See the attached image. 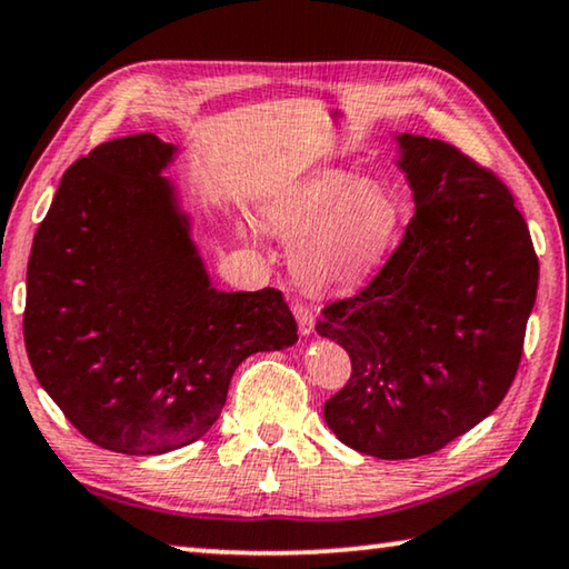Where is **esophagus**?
Masks as SVG:
<instances>
[{
    "instance_id": "esophagus-1",
    "label": "esophagus",
    "mask_w": 569,
    "mask_h": 569,
    "mask_svg": "<svg viewBox=\"0 0 569 569\" xmlns=\"http://www.w3.org/2000/svg\"><path fill=\"white\" fill-rule=\"evenodd\" d=\"M292 312H295V318H297V326H300V333L302 336H310L312 330H315V312H312V308L308 302H292Z\"/></svg>"
}]
</instances>
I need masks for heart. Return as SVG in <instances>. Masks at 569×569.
<instances>
[{
    "instance_id": "1",
    "label": "heart",
    "mask_w": 569,
    "mask_h": 569,
    "mask_svg": "<svg viewBox=\"0 0 569 569\" xmlns=\"http://www.w3.org/2000/svg\"><path fill=\"white\" fill-rule=\"evenodd\" d=\"M272 223L287 236H300L292 269L305 284L348 287L387 261L405 229V206L383 182L330 170L279 200Z\"/></svg>"
}]
</instances>
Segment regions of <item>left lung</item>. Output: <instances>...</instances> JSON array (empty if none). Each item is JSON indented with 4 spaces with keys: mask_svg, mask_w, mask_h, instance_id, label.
I'll return each mask as SVG.
<instances>
[{
    "mask_svg": "<svg viewBox=\"0 0 569 569\" xmlns=\"http://www.w3.org/2000/svg\"><path fill=\"white\" fill-rule=\"evenodd\" d=\"M399 150L412 221L379 274L315 322L351 356L326 422L381 460L442 450L501 405L539 282L527 221L493 170L442 139L399 134Z\"/></svg>",
    "mask_w": 569,
    "mask_h": 569,
    "instance_id": "1",
    "label": "left lung"
}]
</instances>
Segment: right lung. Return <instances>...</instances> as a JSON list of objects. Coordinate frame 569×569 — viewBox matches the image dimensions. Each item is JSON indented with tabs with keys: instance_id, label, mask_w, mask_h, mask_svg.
<instances>
[{
	"instance_id": "add662e5",
	"label": "right lung",
	"mask_w": 569,
	"mask_h": 569,
	"mask_svg": "<svg viewBox=\"0 0 569 569\" xmlns=\"http://www.w3.org/2000/svg\"><path fill=\"white\" fill-rule=\"evenodd\" d=\"M172 154L144 132L78 157L28 264L22 328L40 387L86 440L124 456L196 442L236 366L297 340L279 290L211 284L160 174Z\"/></svg>"
}]
</instances>
